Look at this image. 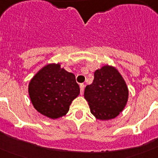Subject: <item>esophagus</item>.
<instances>
[{
    "label": "esophagus",
    "instance_id": "34e87169",
    "mask_svg": "<svg viewBox=\"0 0 158 158\" xmlns=\"http://www.w3.org/2000/svg\"><path fill=\"white\" fill-rule=\"evenodd\" d=\"M84 89H85V85L84 84H81L80 85V89H81V94H83Z\"/></svg>",
    "mask_w": 158,
    "mask_h": 158
}]
</instances>
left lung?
<instances>
[{
    "instance_id": "left-lung-1",
    "label": "left lung",
    "mask_w": 158,
    "mask_h": 158,
    "mask_svg": "<svg viewBox=\"0 0 158 158\" xmlns=\"http://www.w3.org/2000/svg\"><path fill=\"white\" fill-rule=\"evenodd\" d=\"M84 95L92 114L98 119L107 120L123 110L128 100V89L115 68L104 65L95 71L93 82L86 86Z\"/></svg>"
}]
</instances>
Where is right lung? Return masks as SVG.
<instances>
[{
    "label": "right lung",
    "instance_id": "add662e5",
    "mask_svg": "<svg viewBox=\"0 0 158 158\" xmlns=\"http://www.w3.org/2000/svg\"><path fill=\"white\" fill-rule=\"evenodd\" d=\"M28 93L34 107L51 118L65 115L71 103L80 93L73 73L61 68L60 64H49L33 77Z\"/></svg>",
    "mask_w": 158,
    "mask_h": 158
}]
</instances>
